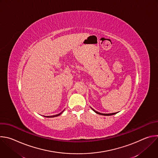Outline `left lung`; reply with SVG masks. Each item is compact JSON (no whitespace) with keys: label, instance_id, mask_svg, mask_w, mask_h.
<instances>
[{"label":"left lung","instance_id":"1","mask_svg":"<svg viewBox=\"0 0 158 158\" xmlns=\"http://www.w3.org/2000/svg\"><path fill=\"white\" fill-rule=\"evenodd\" d=\"M91 109L96 112V113H97V114H100V115H103V116H111V115H114V114H115L117 113V112H114V113H110V114H103V113H100V112H99L93 109L92 107H91Z\"/></svg>","mask_w":158,"mask_h":158}]
</instances>
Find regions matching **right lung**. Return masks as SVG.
Wrapping results in <instances>:
<instances>
[{
  "instance_id": "add662e5",
  "label": "right lung",
  "mask_w": 158,
  "mask_h": 158,
  "mask_svg": "<svg viewBox=\"0 0 158 158\" xmlns=\"http://www.w3.org/2000/svg\"><path fill=\"white\" fill-rule=\"evenodd\" d=\"M63 112H64V110H63L62 112H61L60 113H59V114H56V115H54V116H44V117H47V118H54V117H57V116H59L60 114H61Z\"/></svg>"
}]
</instances>
